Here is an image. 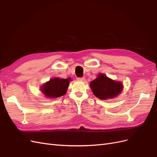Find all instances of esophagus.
Here are the masks:
<instances>
[{"label":"esophagus","mask_w":157,"mask_h":157,"mask_svg":"<svg viewBox=\"0 0 157 157\" xmlns=\"http://www.w3.org/2000/svg\"><path fill=\"white\" fill-rule=\"evenodd\" d=\"M77 78L79 80H82V81H84V80H85V78L84 77H79V78Z\"/></svg>","instance_id":"34e87169"}]
</instances>
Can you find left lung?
Returning <instances> with one entry per match:
<instances>
[{"mask_svg": "<svg viewBox=\"0 0 157 157\" xmlns=\"http://www.w3.org/2000/svg\"><path fill=\"white\" fill-rule=\"evenodd\" d=\"M90 86L94 96L103 100L117 96L123 88L121 82L113 80L101 73H99L96 79L90 82Z\"/></svg>", "mask_w": 157, "mask_h": 157, "instance_id": "obj_1", "label": "left lung"}]
</instances>
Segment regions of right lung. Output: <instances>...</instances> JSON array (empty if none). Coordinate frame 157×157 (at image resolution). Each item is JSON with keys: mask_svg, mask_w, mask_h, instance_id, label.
Instances as JSON below:
<instances>
[{"mask_svg": "<svg viewBox=\"0 0 157 157\" xmlns=\"http://www.w3.org/2000/svg\"><path fill=\"white\" fill-rule=\"evenodd\" d=\"M71 78L63 79L58 77L50 79L40 88L42 92L47 98H56L66 94Z\"/></svg>", "mask_w": 157, "mask_h": 157, "instance_id": "obj_1", "label": "right lung"}]
</instances>
